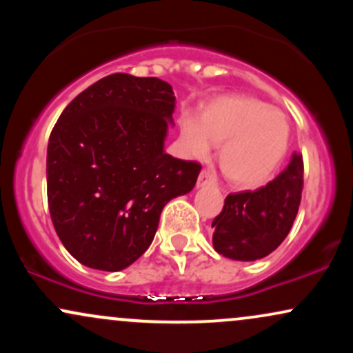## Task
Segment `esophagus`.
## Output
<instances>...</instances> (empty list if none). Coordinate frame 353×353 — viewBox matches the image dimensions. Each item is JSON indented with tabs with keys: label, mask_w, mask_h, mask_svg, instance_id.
<instances>
[{
	"label": "esophagus",
	"mask_w": 353,
	"mask_h": 353,
	"mask_svg": "<svg viewBox=\"0 0 353 353\" xmlns=\"http://www.w3.org/2000/svg\"><path fill=\"white\" fill-rule=\"evenodd\" d=\"M197 184L199 185H205V184L216 185V177H214L212 174L208 171V169H202L199 177H197Z\"/></svg>",
	"instance_id": "obj_1"
}]
</instances>
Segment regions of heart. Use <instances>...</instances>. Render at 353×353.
Instances as JSON below:
<instances>
[{"instance_id":"obj_1","label":"heart","mask_w":353,"mask_h":353,"mask_svg":"<svg viewBox=\"0 0 353 353\" xmlns=\"http://www.w3.org/2000/svg\"><path fill=\"white\" fill-rule=\"evenodd\" d=\"M221 144L219 164L234 184L254 188L272 176L289 144V124L281 111L245 96H225L209 104L199 121H181V145L205 157Z\"/></svg>"}]
</instances>
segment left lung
<instances>
[{"label": "left lung", "mask_w": 353, "mask_h": 353, "mask_svg": "<svg viewBox=\"0 0 353 353\" xmlns=\"http://www.w3.org/2000/svg\"><path fill=\"white\" fill-rule=\"evenodd\" d=\"M303 189L302 154L257 190L229 194L212 221L214 249L234 261H257L274 252L292 228Z\"/></svg>", "instance_id": "obj_1"}]
</instances>
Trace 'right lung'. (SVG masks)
Instances as JSON below:
<instances>
[{
	"label": "right lung",
	"instance_id": "1",
	"mask_svg": "<svg viewBox=\"0 0 353 353\" xmlns=\"http://www.w3.org/2000/svg\"><path fill=\"white\" fill-rule=\"evenodd\" d=\"M172 86L116 72L68 104L48 144V205L76 261L116 272L143 255L163 208L192 190L201 164L164 152Z\"/></svg>",
	"mask_w": 353,
	"mask_h": 353
}]
</instances>
